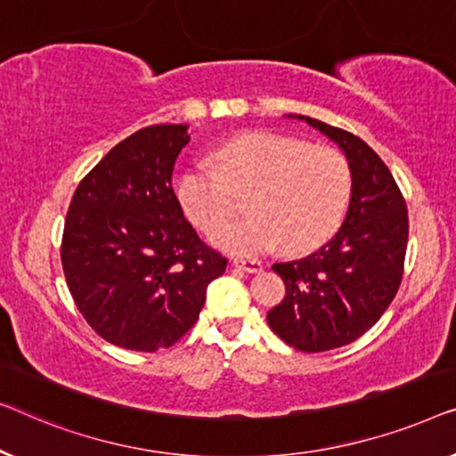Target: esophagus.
Listing matches in <instances>:
<instances>
[{
	"label": "esophagus",
	"instance_id": "esophagus-1",
	"mask_svg": "<svg viewBox=\"0 0 456 456\" xmlns=\"http://www.w3.org/2000/svg\"><path fill=\"white\" fill-rule=\"evenodd\" d=\"M233 266L240 268V271H246V273H260L262 271V262L256 258H233Z\"/></svg>",
	"mask_w": 456,
	"mask_h": 456
}]
</instances>
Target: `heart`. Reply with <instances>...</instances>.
I'll return each mask as SVG.
<instances>
[{
	"label": "heart",
	"instance_id": "heart-1",
	"mask_svg": "<svg viewBox=\"0 0 456 456\" xmlns=\"http://www.w3.org/2000/svg\"><path fill=\"white\" fill-rule=\"evenodd\" d=\"M217 165L198 163L177 183L188 219L210 229L248 194L249 216L223 223L210 241L231 254H262L274 246L299 254L318 248L341 225L351 200L349 161L330 146L271 132H246L213 152Z\"/></svg>",
	"mask_w": 456,
	"mask_h": 456
}]
</instances>
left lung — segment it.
Wrapping results in <instances>:
<instances>
[{"mask_svg": "<svg viewBox=\"0 0 456 456\" xmlns=\"http://www.w3.org/2000/svg\"><path fill=\"white\" fill-rule=\"evenodd\" d=\"M289 118L337 142L354 177L337 235L305 258L273 265L285 299L266 314L268 326L291 347L318 354L354 343L387 312L403 279L409 216L393 173L362 138L305 115Z\"/></svg>", "mask_w": 456, "mask_h": 456, "instance_id": "8db88e82", "label": "left lung"}]
</instances>
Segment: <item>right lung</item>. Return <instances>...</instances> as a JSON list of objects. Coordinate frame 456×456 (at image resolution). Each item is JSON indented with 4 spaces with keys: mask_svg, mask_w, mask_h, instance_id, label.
I'll return each mask as SVG.
<instances>
[{
    "mask_svg": "<svg viewBox=\"0 0 456 456\" xmlns=\"http://www.w3.org/2000/svg\"><path fill=\"white\" fill-rule=\"evenodd\" d=\"M188 126L161 124L113 146L78 183L61 237V266L78 310L118 347H171L196 324L227 258L183 216L171 185Z\"/></svg>",
    "mask_w": 456,
    "mask_h": 456,
    "instance_id": "right-lung-1",
    "label": "right lung"
}]
</instances>
